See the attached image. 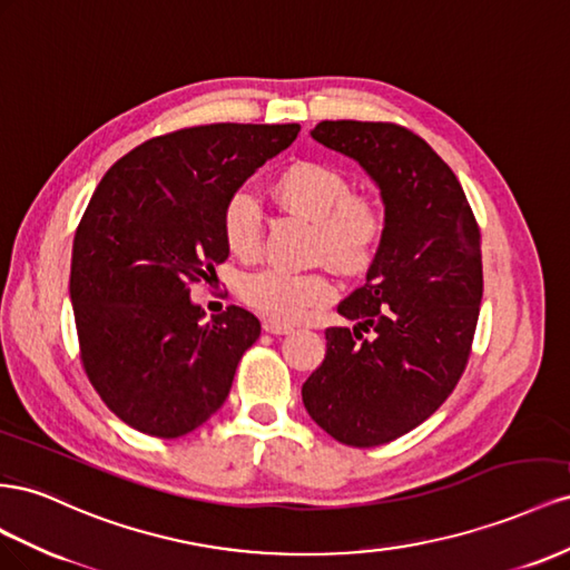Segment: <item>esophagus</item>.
Here are the masks:
<instances>
[{"instance_id": "34e87169", "label": "esophagus", "mask_w": 570, "mask_h": 570, "mask_svg": "<svg viewBox=\"0 0 570 570\" xmlns=\"http://www.w3.org/2000/svg\"><path fill=\"white\" fill-rule=\"evenodd\" d=\"M263 330L267 334H291V332H294V324L282 322V320H276V317H267L263 322Z\"/></svg>"}]
</instances>
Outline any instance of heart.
I'll return each instance as SVG.
<instances>
[{"label": "heart", "instance_id": "obj_1", "mask_svg": "<svg viewBox=\"0 0 570 570\" xmlns=\"http://www.w3.org/2000/svg\"><path fill=\"white\" fill-rule=\"evenodd\" d=\"M272 198L284 209L315 222V253L346 274L363 272L384 236V207L367 193H351L344 171L313 159H296L272 181ZM263 222L248 193H236L224 207V238L238 257L259 250ZM250 305L274 317L296 320L307 307L327 301L332 284L322 274H291L263 269L240 284Z\"/></svg>", "mask_w": 570, "mask_h": 570}]
</instances>
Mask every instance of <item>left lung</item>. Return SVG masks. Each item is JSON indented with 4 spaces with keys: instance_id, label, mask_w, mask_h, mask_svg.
Segmentation results:
<instances>
[{
    "instance_id": "left-lung-1",
    "label": "left lung",
    "mask_w": 570,
    "mask_h": 570,
    "mask_svg": "<svg viewBox=\"0 0 570 570\" xmlns=\"http://www.w3.org/2000/svg\"><path fill=\"white\" fill-rule=\"evenodd\" d=\"M311 136L363 167L386 226L365 284L338 305L355 327L324 332L327 355L301 394L336 442L380 446L428 420L463 375L482 301L480 229L456 174L409 128L320 121Z\"/></svg>"
}]
</instances>
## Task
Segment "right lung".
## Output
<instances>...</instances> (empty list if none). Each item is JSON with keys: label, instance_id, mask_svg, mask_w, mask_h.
Masks as SVG:
<instances>
[{"label": "right lung", "instance_id": "right-lung-1", "mask_svg": "<svg viewBox=\"0 0 570 570\" xmlns=\"http://www.w3.org/2000/svg\"><path fill=\"white\" fill-rule=\"evenodd\" d=\"M298 131L181 128L124 155L95 188L73 238L69 296L88 380L134 430L188 434L229 396L259 322L238 305L203 320L188 286L229 257L226 203Z\"/></svg>", "mask_w": 570, "mask_h": 570}]
</instances>
